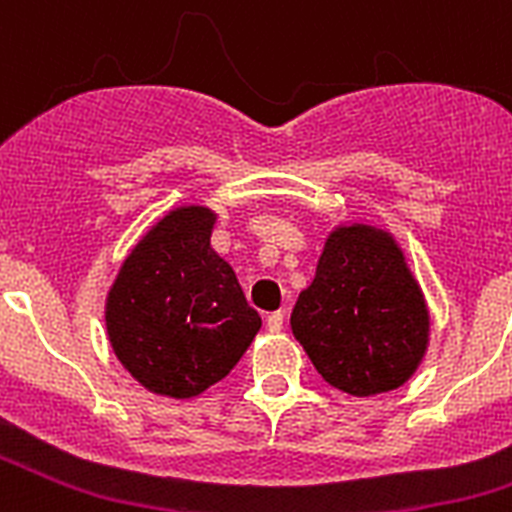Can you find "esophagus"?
Here are the masks:
<instances>
[{"label":"esophagus","instance_id":"34e87169","mask_svg":"<svg viewBox=\"0 0 512 512\" xmlns=\"http://www.w3.org/2000/svg\"><path fill=\"white\" fill-rule=\"evenodd\" d=\"M266 330H269V333H282V330H284V310L271 312L269 318H266Z\"/></svg>","mask_w":512,"mask_h":512}]
</instances>
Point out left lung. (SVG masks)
I'll list each match as a JSON object with an SVG mask.
<instances>
[{"label": "left lung", "instance_id": "left-lung-1", "mask_svg": "<svg viewBox=\"0 0 512 512\" xmlns=\"http://www.w3.org/2000/svg\"><path fill=\"white\" fill-rule=\"evenodd\" d=\"M289 325L320 377L354 397L402 387L431 341V312L400 243L366 223L330 230Z\"/></svg>", "mask_w": 512, "mask_h": 512}]
</instances>
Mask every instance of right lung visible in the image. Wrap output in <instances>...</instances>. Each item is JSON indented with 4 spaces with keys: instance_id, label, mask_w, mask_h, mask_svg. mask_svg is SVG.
Segmentation results:
<instances>
[{
    "instance_id": "right-lung-1",
    "label": "right lung",
    "mask_w": 512,
    "mask_h": 512,
    "mask_svg": "<svg viewBox=\"0 0 512 512\" xmlns=\"http://www.w3.org/2000/svg\"><path fill=\"white\" fill-rule=\"evenodd\" d=\"M217 212L182 205L140 235L104 302L120 364L148 392L189 400L230 374L261 328L210 246Z\"/></svg>"
}]
</instances>
